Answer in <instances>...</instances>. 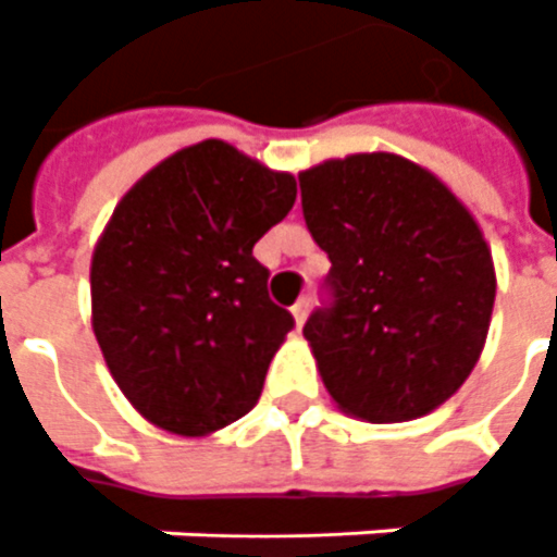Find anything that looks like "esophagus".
<instances>
[{
  "instance_id": "1",
  "label": "esophagus",
  "mask_w": 557,
  "mask_h": 557,
  "mask_svg": "<svg viewBox=\"0 0 557 557\" xmlns=\"http://www.w3.org/2000/svg\"><path fill=\"white\" fill-rule=\"evenodd\" d=\"M294 321H297V326H302V323H306V318H309V297H302L297 302V306H294Z\"/></svg>"
}]
</instances>
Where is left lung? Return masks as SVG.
<instances>
[{"label": "left lung", "mask_w": 557, "mask_h": 557, "mask_svg": "<svg viewBox=\"0 0 557 557\" xmlns=\"http://www.w3.org/2000/svg\"><path fill=\"white\" fill-rule=\"evenodd\" d=\"M302 215L330 258L309 338L326 393L350 417L405 423L459 389L486 345L495 263L447 185L393 152L299 173Z\"/></svg>", "instance_id": "obj_1"}]
</instances>
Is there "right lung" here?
Instances as JSON below:
<instances>
[{
    "label": "right lung",
    "mask_w": 557,
    "mask_h": 557,
    "mask_svg": "<svg viewBox=\"0 0 557 557\" xmlns=\"http://www.w3.org/2000/svg\"><path fill=\"white\" fill-rule=\"evenodd\" d=\"M297 200V180L224 140L144 173L92 251V330L113 381L164 432L203 437L258 405L294 330L251 248Z\"/></svg>",
    "instance_id": "right-lung-1"
}]
</instances>
